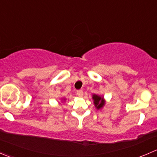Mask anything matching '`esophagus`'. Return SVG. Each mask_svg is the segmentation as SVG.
<instances>
[{"label":"esophagus","instance_id":"1","mask_svg":"<svg viewBox=\"0 0 157 157\" xmlns=\"http://www.w3.org/2000/svg\"><path fill=\"white\" fill-rule=\"evenodd\" d=\"M77 95L79 97H82L83 96V91L82 90H79L77 91Z\"/></svg>","mask_w":157,"mask_h":157}]
</instances>
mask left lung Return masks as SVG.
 <instances>
[{"label":"left lung","mask_w":157,"mask_h":157,"mask_svg":"<svg viewBox=\"0 0 157 157\" xmlns=\"http://www.w3.org/2000/svg\"><path fill=\"white\" fill-rule=\"evenodd\" d=\"M92 98H93V103H94V105L96 109L99 110V109L103 108V106L105 104V101L102 96L97 94H93Z\"/></svg>","instance_id":"8db88e82"}]
</instances>
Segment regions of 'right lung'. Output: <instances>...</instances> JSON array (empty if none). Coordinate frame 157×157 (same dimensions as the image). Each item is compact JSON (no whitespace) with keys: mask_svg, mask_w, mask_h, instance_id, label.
Here are the masks:
<instances>
[{"mask_svg":"<svg viewBox=\"0 0 157 157\" xmlns=\"http://www.w3.org/2000/svg\"><path fill=\"white\" fill-rule=\"evenodd\" d=\"M64 99V100H65V99Z\"/></svg>","mask_w":157,"mask_h":157,"instance_id":"obj_1","label":"right lung"}]
</instances>
